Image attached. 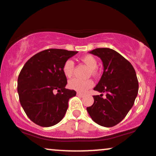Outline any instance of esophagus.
<instances>
[{"label": "esophagus", "mask_w": 156, "mask_h": 156, "mask_svg": "<svg viewBox=\"0 0 156 156\" xmlns=\"http://www.w3.org/2000/svg\"><path fill=\"white\" fill-rule=\"evenodd\" d=\"M76 95L79 96V97H81V98L84 97V94H82V93L77 92V93H76Z\"/></svg>", "instance_id": "1"}]
</instances>
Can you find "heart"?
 Here are the masks:
<instances>
[{
  "label": "heart",
  "instance_id": "heart-1",
  "mask_svg": "<svg viewBox=\"0 0 156 156\" xmlns=\"http://www.w3.org/2000/svg\"><path fill=\"white\" fill-rule=\"evenodd\" d=\"M81 60L87 65L90 68V71H91V75L94 76L97 73V70L96 68L98 67V62L96 60L94 56L91 55H86L83 57L81 58ZM73 69H74V63L72 60L68 59L64 64L62 70H63V73L67 77H70L73 74ZM93 86V82L91 80H81L79 79L74 78L72 79L69 81L68 83V87L70 89L75 90V91H78V92H86L87 90L91 89Z\"/></svg>",
  "mask_w": 156,
  "mask_h": 156
}]
</instances>
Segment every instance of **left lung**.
I'll list each match as a JSON object with an SVG mask.
<instances>
[{
    "label": "left lung",
    "instance_id": "left-lung-1",
    "mask_svg": "<svg viewBox=\"0 0 156 156\" xmlns=\"http://www.w3.org/2000/svg\"><path fill=\"white\" fill-rule=\"evenodd\" d=\"M89 53L101 59L104 72L94 88L101 94L93 97L94 104L86 110L94 122L110 128L119 123L134 105L139 88L137 75L131 64L113 49L98 48Z\"/></svg>",
    "mask_w": 156,
    "mask_h": 156
}]
</instances>
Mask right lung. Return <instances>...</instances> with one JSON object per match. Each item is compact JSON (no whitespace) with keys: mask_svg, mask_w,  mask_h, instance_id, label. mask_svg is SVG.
Returning a JSON list of instances; mask_svg holds the SVG:
<instances>
[{"mask_svg":"<svg viewBox=\"0 0 156 156\" xmlns=\"http://www.w3.org/2000/svg\"><path fill=\"white\" fill-rule=\"evenodd\" d=\"M78 52L49 49L38 52L25 64L18 77L19 101L24 111L35 124L53 126L62 121L68 101L76 96L74 90L65 88L64 64ZM55 90H58L55 94Z\"/></svg>","mask_w":156,"mask_h":156,"instance_id":"obj_1","label":"right lung"}]
</instances>
